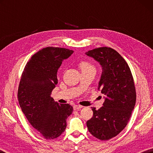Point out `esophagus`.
<instances>
[{
	"instance_id": "34e87169",
	"label": "esophagus",
	"mask_w": 153,
	"mask_h": 153,
	"mask_svg": "<svg viewBox=\"0 0 153 153\" xmlns=\"http://www.w3.org/2000/svg\"><path fill=\"white\" fill-rule=\"evenodd\" d=\"M82 108H83V107H82V106H80V105H75L74 106V110H79V109H81Z\"/></svg>"
}]
</instances>
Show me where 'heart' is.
Listing matches in <instances>:
<instances>
[{
    "mask_svg": "<svg viewBox=\"0 0 153 153\" xmlns=\"http://www.w3.org/2000/svg\"><path fill=\"white\" fill-rule=\"evenodd\" d=\"M80 69L81 70H86V69H94L92 65H91L90 63H87V62H83L81 64H80Z\"/></svg>",
    "mask_w": 153,
    "mask_h": 153,
    "instance_id": "b5f03b06",
    "label": "heart"
}]
</instances>
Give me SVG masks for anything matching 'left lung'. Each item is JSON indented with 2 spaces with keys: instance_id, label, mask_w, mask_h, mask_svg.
<instances>
[{
  "instance_id": "1",
  "label": "left lung",
  "mask_w": 153,
  "mask_h": 153,
  "mask_svg": "<svg viewBox=\"0 0 153 153\" xmlns=\"http://www.w3.org/2000/svg\"><path fill=\"white\" fill-rule=\"evenodd\" d=\"M86 55L101 67L98 90L105 95L100 109L92 107L93 117L86 125L92 135L107 140L120 134L131 117L136 100L133 77L125 59L113 48H95Z\"/></svg>"
}]
</instances>
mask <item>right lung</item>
Instances as JSON below:
<instances>
[{
    "instance_id": "obj_1",
    "label": "right lung",
    "mask_w": 153,
    "mask_h": 153,
    "mask_svg": "<svg viewBox=\"0 0 153 153\" xmlns=\"http://www.w3.org/2000/svg\"><path fill=\"white\" fill-rule=\"evenodd\" d=\"M74 51L46 47L34 54L25 65L18 89V100L25 117L44 138L52 140L63 134L67 119L74 111L51 97L58 83L57 71Z\"/></svg>"
}]
</instances>
